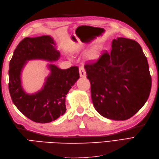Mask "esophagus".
Instances as JSON below:
<instances>
[{"instance_id":"obj_1","label":"esophagus","mask_w":159,"mask_h":159,"mask_svg":"<svg viewBox=\"0 0 159 159\" xmlns=\"http://www.w3.org/2000/svg\"><path fill=\"white\" fill-rule=\"evenodd\" d=\"M79 74H80V76L82 78H85L86 77V72L83 66H80L79 67Z\"/></svg>"}]
</instances>
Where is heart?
I'll list each match as a JSON object with an SVG mask.
<instances>
[{
    "label": "heart",
    "mask_w": 159,
    "mask_h": 159,
    "mask_svg": "<svg viewBox=\"0 0 159 159\" xmlns=\"http://www.w3.org/2000/svg\"><path fill=\"white\" fill-rule=\"evenodd\" d=\"M100 46L99 44L94 45L87 50L85 52V57L89 60H93L98 57L100 52Z\"/></svg>",
    "instance_id": "obj_1"
}]
</instances>
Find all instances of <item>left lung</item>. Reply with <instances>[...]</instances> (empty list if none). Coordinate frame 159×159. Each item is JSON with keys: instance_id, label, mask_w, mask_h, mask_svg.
<instances>
[{"instance_id": "obj_1", "label": "left lung", "mask_w": 159, "mask_h": 159, "mask_svg": "<svg viewBox=\"0 0 159 159\" xmlns=\"http://www.w3.org/2000/svg\"><path fill=\"white\" fill-rule=\"evenodd\" d=\"M110 52L87 63L92 102L98 113L113 120H126L142 107L149 97L152 79L146 57L134 40L117 38Z\"/></svg>"}]
</instances>
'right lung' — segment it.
Masks as SVG:
<instances>
[{
  "mask_svg": "<svg viewBox=\"0 0 159 159\" xmlns=\"http://www.w3.org/2000/svg\"><path fill=\"white\" fill-rule=\"evenodd\" d=\"M51 36L26 38L17 46L9 62V90L15 106L24 116L38 123H49L66 113L67 93L79 79V67L62 70L55 64L47 65L49 75L42 88L34 93L24 89L21 74L29 61L54 62L60 57Z\"/></svg>",
  "mask_w": 159,
  "mask_h": 159,
  "instance_id": "right-lung-1",
  "label": "right lung"
}]
</instances>
